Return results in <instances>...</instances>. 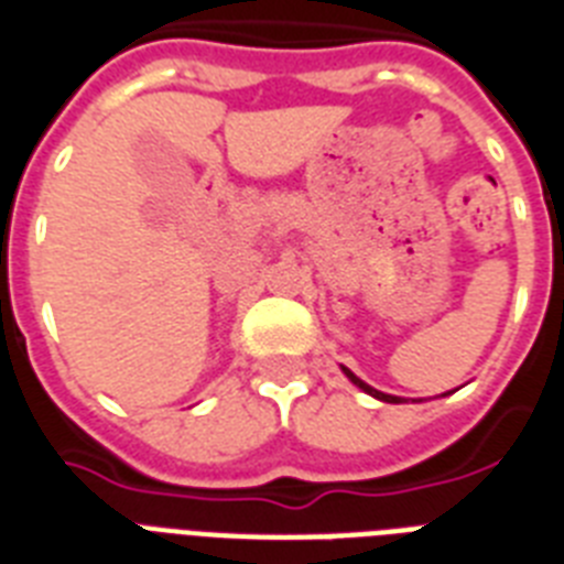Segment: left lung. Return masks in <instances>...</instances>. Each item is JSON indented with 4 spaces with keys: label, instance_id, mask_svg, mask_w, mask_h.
<instances>
[{
    "label": "left lung",
    "instance_id": "left-lung-1",
    "mask_svg": "<svg viewBox=\"0 0 564 564\" xmlns=\"http://www.w3.org/2000/svg\"><path fill=\"white\" fill-rule=\"evenodd\" d=\"M343 371H345V375H348V380H351V383H354V386H360L362 392H369V394H371V398H377V401H386V403H401V398H394V394H386V392H377V389H371V386H369V383H362L360 377L354 375V371H351V369H345V366H343Z\"/></svg>",
    "mask_w": 564,
    "mask_h": 564
}]
</instances>
